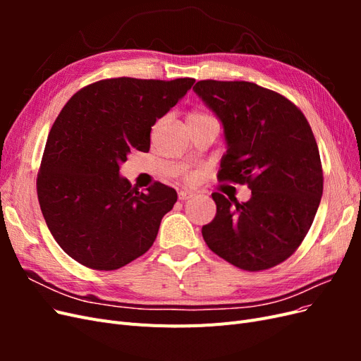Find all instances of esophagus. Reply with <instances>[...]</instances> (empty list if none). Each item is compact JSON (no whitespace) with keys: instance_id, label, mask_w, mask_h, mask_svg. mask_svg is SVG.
Listing matches in <instances>:
<instances>
[{"instance_id":"34e87169","label":"esophagus","mask_w":361,"mask_h":361,"mask_svg":"<svg viewBox=\"0 0 361 361\" xmlns=\"http://www.w3.org/2000/svg\"><path fill=\"white\" fill-rule=\"evenodd\" d=\"M195 192L192 190H182L179 191V200H188L191 197H194Z\"/></svg>"}]
</instances>
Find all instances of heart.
I'll return each mask as SVG.
<instances>
[{
	"mask_svg": "<svg viewBox=\"0 0 361 361\" xmlns=\"http://www.w3.org/2000/svg\"><path fill=\"white\" fill-rule=\"evenodd\" d=\"M204 116H207V114H204V113H202V111H192V113H190V114H188V117H187V118H192V117H204Z\"/></svg>",
	"mask_w": 361,
	"mask_h": 361,
	"instance_id": "b5f03b06",
	"label": "heart"
}]
</instances>
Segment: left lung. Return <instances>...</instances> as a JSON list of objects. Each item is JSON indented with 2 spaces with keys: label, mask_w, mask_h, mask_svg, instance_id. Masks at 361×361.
I'll return each instance as SVG.
<instances>
[{
  "label": "left lung",
  "mask_w": 361,
  "mask_h": 361,
  "mask_svg": "<svg viewBox=\"0 0 361 361\" xmlns=\"http://www.w3.org/2000/svg\"><path fill=\"white\" fill-rule=\"evenodd\" d=\"M224 129L218 179L248 183L239 203L212 192L214 220L202 235L215 255L247 269H268L300 247L322 197V167L307 118L285 96L247 81L192 87Z\"/></svg>",
  "instance_id": "8db88e82"
}]
</instances>
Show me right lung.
I'll return each mask as SVG.
<instances>
[{
  "mask_svg": "<svg viewBox=\"0 0 361 361\" xmlns=\"http://www.w3.org/2000/svg\"><path fill=\"white\" fill-rule=\"evenodd\" d=\"M195 80L113 78L84 87L54 122L37 176L49 232L72 259L111 271L145 255L178 192L138 191L120 174L130 150L149 152L150 130Z\"/></svg>",
  "mask_w": 361,
  "mask_h": 361,
  "instance_id": "obj_1",
  "label": "right lung"
}]
</instances>
